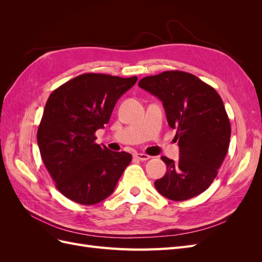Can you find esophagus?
<instances>
[{
  "label": "esophagus",
  "instance_id": "34e87169",
  "mask_svg": "<svg viewBox=\"0 0 262 262\" xmlns=\"http://www.w3.org/2000/svg\"><path fill=\"white\" fill-rule=\"evenodd\" d=\"M136 156L139 161H142V162H144V161H147V160H149L150 158V156L149 155H147V154H144V153H137Z\"/></svg>",
  "mask_w": 262,
  "mask_h": 262
}]
</instances>
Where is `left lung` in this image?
<instances>
[{
  "label": "left lung",
  "mask_w": 262,
  "mask_h": 262,
  "mask_svg": "<svg viewBox=\"0 0 262 262\" xmlns=\"http://www.w3.org/2000/svg\"><path fill=\"white\" fill-rule=\"evenodd\" d=\"M139 86L162 100L179 146L178 161L161 157L167 171L154 182L156 190L173 201L202 193L215 179L229 146L231 123L223 100L212 86L182 71L143 77Z\"/></svg>",
  "instance_id": "obj_1"
}]
</instances>
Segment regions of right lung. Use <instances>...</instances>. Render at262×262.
I'll use <instances>...</instances> for the list:
<instances>
[{
    "instance_id": "right-lung-1",
    "label": "right lung",
    "mask_w": 262,
    "mask_h": 262,
    "mask_svg": "<svg viewBox=\"0 0 262 262\" xmlns=\"http://www.w3.org/2000/svg\"><path fill=\"white\" fill-rule=\"evenodd\" d=\"M107 74L78 75L49 96L37 132L41 158L59 191L76 203L92 205L114 192L132 160L95 143L116 102L137 83Z\"/></svg>"
}]
</instances>
